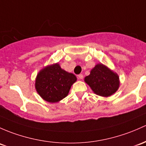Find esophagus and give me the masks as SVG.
I'll return each instance as SVG.
<instances>
[{
    "label": "esophagus",
    "instance_id": "obj_1",
    "mask_svg": "<svg viewBox=\"0 0 146 146\" xmlns=\"http://www.w3.org/2000/svg\"><path fill=\"white\" fill-rule=\"evenodd\" d=\"M78 78H79L80 80H82V79H83V75H82V74H80V75H78Z\"/></svg>",
    "mask_w": 146,
    "mask_h": 146
}]
</instances>
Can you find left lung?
Returning a JSON list of instances; mask_svg holds the SVG:
<instances>
[{
  "instance_id": "8db88e82",
  "label": "left lung",
  "mask_w": 146,
  "mask_h": 146,
  "mask_svg": "<svg viewBox=\"0 0 146 146\" xmlns=\"http://www.w3.org/2000/svg\"><path fill=\"white\" fill-rule=\"evenodd\" d=\"M84 80L94 93L103 97L114 94L120 84L117 73L101 63L96 64Z\"/></svg>"
}]
</instances>
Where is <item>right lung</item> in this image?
<instances>
[{"instance_id": "right-lung-1", "label": "right lung", "mask_w": 146, "mask_h": 146, "mask_svg": "<svg viewBox=\"0 0 146 146\" xmlns=\"http://www.w3.org/2000/svg\"><path fill=\"white\" fill-rule=\"evenodd\" d=\"M74 74L61 68L59 63L47 65L38 72L35 88L43 100L57 103L68 96L72 85L76 82Z\"/></svg>"}]
</instances>
